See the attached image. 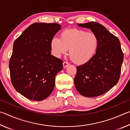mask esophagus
<instances>
[{
    "label": "esophagus",
    "mask_w": 130,
    "mask_h": 130,
    "mask_svg": "<svg viewBox=\"0 0 130 130\" xmlns=\"http://www.w3.org/2000/svg\"><path fill=\"white\" fill-rule=\"evenodd\" d=\"M69 63L68 62H66V61H64V62H63V67L64 68H67L68 66H69Z\"/></svg>",
    "instance_id": "obj_1"
}]
</instances>
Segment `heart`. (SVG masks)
<instances>
[{"instance_id":"1","label":"heart","mask_w":130,"mask_h":130,"mask_svg":"<svg viewBox=\"0 0 130 130\" xmlns=\"http://www.w3.org/2000/svg\"><path fill=\"white\" fill-rule=\"evenodd\" d=\"M99 45V39L93 32L72 28L62 31L60 38L54 37L50 42L53 54L56 57L65 54L69 49V54L73 62L84 65L92 60Z\"/></svg>"}]
</instances>
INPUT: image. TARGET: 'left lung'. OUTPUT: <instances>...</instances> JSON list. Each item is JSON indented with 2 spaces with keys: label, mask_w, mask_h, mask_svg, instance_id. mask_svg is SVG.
<instances>
[{
  "label": "left lung",
  "mask_w": 130,
  "mask_h": 130,
  "mask_svg": "<svg viewBox=\"0 0 130 130\" xmlns=\"http://www.w3.org/2000/svg\"><path fill=\"white\" fill-rule=\"evenodd\" d=\"M91 29L99 39V45L92 60L77 67L74 78L76 88L87 98L99 96L108 91L120 78L123 53L119 39L104 26L95 22L77 24Z\"/></svg>",
  "instance_id": "1"
}]
</instances>
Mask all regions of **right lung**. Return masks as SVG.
Segmentation results:
<instances>
[{"instance_id": "1", "label": "right lung", "mask_w": 130, "mask_h": 130, "mask_svg": "<svg viewBox=\"0 0 130 130\" xmlns=\"http://www.w3.org/2000/svg\"><path fill=\"white\" fill-rule=\"evenodd\" d=\"M61 27L34 23L14 42L9 62L11 80L15 90L28 99L43 100L53 91L63 61L51 55L50 42Z\"/></svg>"}]
</instances>
